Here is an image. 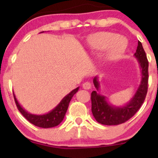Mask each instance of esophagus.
<instances>
[{
	"mask_svg": "<svg viewBox=\"0 0 158 158\" xmlns=\"http://www.w3.org/2000/svg\"><path fill=\"white\" fill-rule=\"evenodd\" d=\"M82 88L85 90H90L91 88V84L90 82H88V81H86V82H85L82 85Z\"/></svg>",
	"mask_w": 158,
	"mask_h": 158,
	"instance_id": "esophagus-1",
	"label": "esophagus"
}]
</instances>
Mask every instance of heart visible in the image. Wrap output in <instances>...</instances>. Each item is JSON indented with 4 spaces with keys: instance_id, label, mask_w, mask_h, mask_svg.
Here are the masks:
<instances>
[{
    "instance_id": "1",
    "label": "heart",
    "mask_w": 158,
    "mask_h": 158,
    "mask_svg": "<svg viewBox=\"0 0 158 158\" xmlns=\"http://www.w3.org/2000/svg\"><path fill=\"white\" fill-rule=\"evenodd\" d=\"M117 34L111 32H99L90 38V44L94 52H102L107 48V58L109 60L115 59L126 49V44Z\"/></svg>"
}]
</instances>
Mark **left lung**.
Segmentation results:
<instances>
[{"label":"left lung","mask_w":158,"mask_h":158,"mask_svg":"<svg viewBox=\"0 0 158 158\" xmlns=\"http://www.w3.org/2000/svg\"><path fill=\"white\" fill-rule=\"evenodd\" d=\"M134 56L138 61L142 77L140 84L135 95L125 106H113L108 102L105 96L97 93L100 85L98 77H94L93 82L97 91L94 90L91 93V110L94 118L99 123L107 126L122 124L131 118L144 102L148 90V61L140 41H138L137 50Z\"/></svg>","instance_id":"obj_1"}]
</instances>
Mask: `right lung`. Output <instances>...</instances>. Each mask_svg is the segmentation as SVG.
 <instances>
[{
	"label": "right lung",
	"instance_id": "add662e5",
	"mask_svg": "<svg viewBox=\"0 0 158 158\" xmlns=\"http://www.w3.org/2000/svg\"><path fill=\"white\" fill-rule=\"evenodd\" d=\"M79 87L70 92L68 95H66L61 100V102L59 103L57 106L55 107L52 110H50L48 113L44 114H32L29 113L23 107L19 104L18 102L17 99H16L15 94L13 93L14 99H15V102L17 106L18 109L23 117L26 118L32 124L35 125V126L40 127V128H52V127L57 126L61 123V121L64 119L65 114H66L67 110H68L69 103L71 100L72 97L73 95L79 90Z\"/></svg>",
	"mask_w": 158,
	"mask_h": 158
}]
</instances>
